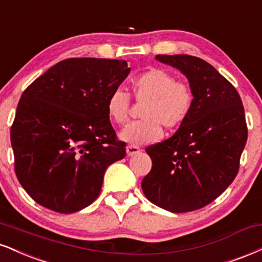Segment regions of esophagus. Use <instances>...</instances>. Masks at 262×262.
<instances>
[{
	"label": "esophagus",
	"mask_w": 262,
	"mask_h": 262,
	"mask_svg": "<svg viewBox=\"0 0 262 262\" xmlns=\"http://www.w3.org/2000/svg\"><path fill=\"white\" fill-rule=\"evenodd\" d=\"M140 152H141L140 147L134 146V145H128V146H127V155L128 156L138 155V154H140Z\"/></svg>",
	"instance_id": "esophagus-1"
}]
</instances>
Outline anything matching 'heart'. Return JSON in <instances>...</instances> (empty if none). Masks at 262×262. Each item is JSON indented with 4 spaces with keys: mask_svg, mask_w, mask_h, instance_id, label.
Masks as SVG:
<instances>
[{
    "mask_svg": "<svg viewBox=\"0 0 262 262\" xmlns=\"http://www.w3.org/2000/svg\"><path fill=\"white\" fill-rule=\"evenodd\" d=\"M135 100L145 102L143 121L128 124L119 133V139L132 145L155 143L162 137V127L178 128L188 118L194 103L190 85L176 80V77L161 68H151L132 81ZM130 99L121 89L112 91L107 100V113L116 124L123 125L129 117Z\"/></svg>",
    "mask_w": 262,
    "mask_h": 262,
    "instance_id": "1",
    "label": "heart"
}]
</instances>
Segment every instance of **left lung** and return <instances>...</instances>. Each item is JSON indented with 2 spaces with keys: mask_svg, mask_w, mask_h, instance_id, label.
Masks as SVG:
<instances>
[{
  "mask_svg": "<svg viewBox=\"0 0 262 262\" xmlns=\"http://www.w3.org/2000/svg\"><path fill=\"white\" fill-rule=\"evenodd\" d=\"M155 58L187 77L194 103L169 139L146 147L152 167L141 188L151 203L167 211L199 210L237 176L248 139L244 107L235 88L204 59L188 55Z\"/></svg>",
  "mask_w": 262,
  "mask_h": 262,
  "instance_id": "1",
  "label": "left lung"
}]
</instances>
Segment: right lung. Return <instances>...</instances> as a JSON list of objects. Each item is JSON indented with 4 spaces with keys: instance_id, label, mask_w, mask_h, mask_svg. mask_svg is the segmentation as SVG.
Instances as JSON below:
<instances>
[{
    "instance_id": "obj_1",
    "label": "right lung",
    "mask_w": 262,
    "mask_h": 262,
    "mask_svg": "<svg viewBox=\"0 0 262 262\" xmlns=\"http://www.w3.org/2000/svg\"><path fill=\"white\" fill-rule=\"evenodd\" d=\"M129 73L125 61L68 58L25 89L11 144L18 181L41 206L72 213L99 196L106 168L125 156L107 100Z\"/></svg>"
}]
</instances>
